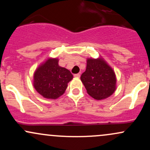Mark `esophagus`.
Listing matches in <instances>:
<instances>
[{"mask_svg": "<svg viewBox=\"0 0 150 150\" xmlns=\"http://www.w3.org/2000/svg\"><path fill=\"white\" fill-rule=\"evenodd\" d=\"M74 77H80V74H79V73L75 74V75H74Z\"/></svg>", "mask_w": 150, "mask_h": 150, "instance_id": "obj_1", "label": "esophagus"}]
</instances>
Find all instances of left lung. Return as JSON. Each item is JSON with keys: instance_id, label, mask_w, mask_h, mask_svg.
Instances as JSON below:
<instances>
[{"instance_id": "8db88e82", "label": "left lung", "mask_w": 150, "mask_h": 150, "mask_svg": "<svg viewBox=\"0 0 150 150\" xmlns=\"http://www.w3.org/2000/svg\"><path fill=\"white\" fill-rule=\"evenodd\" d=\"M80 79L89 95L97 100L110 97L116 89L114 71L102 58H87L86 70Z\"/></svg>"}]
</instances>
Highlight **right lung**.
I'll list each match as a JSON object with an SVG mask.
<instances>
[{"label":"right lung","mask_w":150,"mask_h":150,"mask_svg":"<svg viewBox=\"0 0 150 150\" xmlns=\"http://www.w3.org/2000/svg\"><path fill=\"white\" fill-rule=\"evenodd\" d=\"M73 77L69 70L58 65V59L49 58L34 72L33 85L44 98L56 99L64 94Z\"/></svg>","instance_id":"1"}]
</instances>
